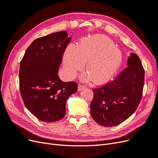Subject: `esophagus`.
<instances>
[{"label": "esophagus", "mask_w": 158, "mask_h": 158, "mask_svg": "<svg viewBox=\"0 0 158 158\" xmlns=\"http://www.w3.org/2000/svg\"><path fill=\"white\" fill-rule=\"evenodd\" d=\"M85 88V86L84 85H82V84H78V91H81L82 89Z\"/></svg>", "instance_id": "34e87169"}]
</instances>
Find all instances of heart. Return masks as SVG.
I'll use <instances>...</instances> for the list:
<instances>
[{
    "label": "heart",
    "mask_w": 158,
    "mask_h": 158,
    "mask_svg": "<svg viewBox=\"0 0 158 158\" xmlns=\"http://www.w3.org/2000/svg\"><path fill=\"white\" fill-rule=\"evenodd\" d=\"M123 55L109 37L98 35L84 37L78 46L69 45L63 56V63L66 74L74 78L78 72L82 70L85 62L88 73L81 79L85 82L94 80L101 84L108 81L121 66Z\"/></svg>",
    "instance_id": "b5f03b06"
}]
</instances>
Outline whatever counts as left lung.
I'll return each mask as SVG.
<instances>
[{
	"label": "left lung",
	"mask_w": 158,
	"mask_h": 158,
	"mask_svg": "<svg viewBox=\"0 0 158 158\" xmlns=\"http://www.w3.org/2000/svg\"><path fill=\"white\" fill-rule=\"evenodd\" d=\"M127 68L108 84L93 89L90 113L94 120L103 127H114L135 112L142 96L144 69L138 56L131 53Z\"/></svg>",
	"instance_id": "left-lung-1"
}]
</instances>
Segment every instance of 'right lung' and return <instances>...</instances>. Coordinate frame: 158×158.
<instances>
[{"label":"right lung","mask_w":158,"mask_h":158,"mask_svg":"<svg viewBox=\"0 0 158 158\" xmlns=\"http://www.w3.org/2000/svg\"><path fill=\"white\" fill-rule=\"evenodd\" d=\"M70 40L66 31L37 38L20 62L22 98L27 109L41 121L52 123L63 118L66 100L77 92V83L64 82L57 74Z\"/></svg>","instance_id":"1"}]
</instances>
